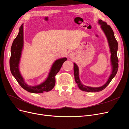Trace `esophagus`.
I'll list each match as a JSON object with an SVG mask.
<instances>
[{
  "mask_svg": "<svg viewBox=\"0 0 129 129\" xmlns=\"http://www.w3.org/2000/svg\"><path fill=\"white\" fill-rule=\"evenodd\" d=\"M73 56H74V54H71L70 56L71 57V58H73Z\"/></svg>",
  "mask_w": 129,
  "mask_h": 129,
  "instance_id": "34e87169",
  "label": "esophagus"
}]
</instances>
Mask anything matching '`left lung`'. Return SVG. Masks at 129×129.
<instances>
[{"mask_svg":"<svg viewBox=\"0 0 129 129\" xmlns=\"http://www.w3.org/2000/svg\"><path fill=\"white\" fill-rule=\"evenodd\" d=\"M99 23L101 25V28L102 30L104 31L105 34L108 38V41L109 44V46L110 48V51L111 53V60L112 65V72L111 74L109 80H108L105 84L99 87H91L86 86L83 85L80 81L79 76H78V68L75 63H74V77L76 83L77 84V85L80 89L85 92H96L101 91L104 89L106 86H107L109 83L111 82L112 80L113 79L114 77L117 73V70L119 68V59L117 56V51L118 49V44L117 42L114 37V32L112 29V28L110 25H108L105 21H103L102 20H99Z\"/></svg>","mask_w":129,"mask_h":129,"instance_id":"left-lung-1","label":"left lung"}]
</instances>
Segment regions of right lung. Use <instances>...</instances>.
Here are the masks:
<instances>
[{
    "label": "right lung",
    "mask_w": 129,
    "mask_h": 129,
    "mask_svg": "<svg viewBox=\"0 0 129 129\" xmlns=\"http://www.w3.org/2000/svg\"><path fill=\"white\" fill-rule=\"evenodd\" d=\"M23 26L21 25L19 28L18 34L15 38L11 47V56L9 60L11 73L21 87L28 92L33 93H41L51 91L55 84V76L58 73L67 58H63L55 61L48 78L44 83L35 86H28L25 83L18 69L21 53L23 46Z\"/></svg>",
    "instance_id": "right-lung-1"
}]
</instances>
